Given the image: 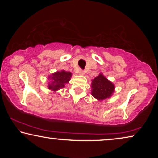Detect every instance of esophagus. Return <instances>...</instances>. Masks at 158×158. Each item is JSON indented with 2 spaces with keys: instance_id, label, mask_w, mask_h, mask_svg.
I'll return each mask as SVG.
<instances>
[{
  "instance_id": "obj_1",
  "label": "esophagus",
  "mask_w": 158,
  "mask_h": 158,
  "mask_svg": "<svg viewBox=\"0 0 158 158\" xmlns=\"http://www.w3.org/2000/svg\"><path fill=\"white\" fill-rule=\"evenodd\" d=\"M78 73H79V75H84V74H85V72H84L83 70H79V72H78Z\"/></svg>"
}]
</instances>
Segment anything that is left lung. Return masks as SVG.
Segmentation results:
<instances>
[{"mask_svg":"<svg viewBox=\"0 0 158 158\" xmlns=\"http://www.w3.org/2000/svg\"><path fill=\"white\" fill-rule=\"evenodd\" d=\"M115 90V85L108 80L102 73L92 80L91 95L98 101L109 98L113 95Z\"/></svg>","mask_w":158,"mask_h":158,"instance_id":"1","label":"left lung"}]
</instances>
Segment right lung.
<instances>
[{"mask_svg": "<svg viewBox=\"0 0 158 158\" xmlns=\"http://www.w3.org/2000/svg\"><path fill=\"white\" fill-rule=\"evenodd\" d=\"M72 77V73L70 72L62 70L61 71L52 73L48 77V85L47 87L52 91H57L60 89L64 88L65 84L68 83Z\"/></svg>", "mask_w": 158, "mask_h": 158, "instance_id": "add662e5", "label": "right lung"}]
</instances>
